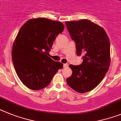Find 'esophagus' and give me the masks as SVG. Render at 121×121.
I'll use <instances>...</instances> for the list:
<instances>
[{
	"mask_svg": "<svg viewBox=\"0 0 121 121\" xmlns=\"http://www.w3.org/2000/svg\"><path fill=\"white\" fill-rule=\"evenodd\" d=\"M63 66H64V68H67L69 67V64H64Z\"/></svg>",
	"mask_w": 121,
	"mask_h": 121,
	"instance_id": "1",
	"label": "esophagus"
}]
</instances>
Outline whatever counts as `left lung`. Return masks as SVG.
<instances>
[{"instance_id": "obj_1", "label": "left lung", "mask_w": 121, "mask_h": 121, "mask_svg": "<svg viewBox=\"0 0 121 121\" xmlns=\"http://www.w3.org/2000/svg\"><path fill=\"white\" fill-rule=\"evenodd\" d=\"M71 38L76 43V54L82 55L81 65L69 67L72 75L67 78L71 88L79 93L93 90L100 84L110 64V43L100 26L87 19L66 21Z\"/></svg>"}]
</instances>
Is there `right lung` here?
Here are the masks:
<instances>
[{"instance_id": "obj_1", "label": "right lung", "mask_w": 121, "mask_h": 121, "mask_svg": "<svg viewBox=\"0 0 121 121\" xmlns=\"http://www.w3.org/2000/svg\"><path fill=\"white\" fill-rule=\"evenodd\" d=\"M60 21L45 17L28 20L17 33L12 48V60L19 78L27 87L45 88L63 64L48 56L53 42L63 32Z\"/></svg>"}]
</instances>
